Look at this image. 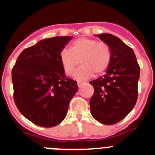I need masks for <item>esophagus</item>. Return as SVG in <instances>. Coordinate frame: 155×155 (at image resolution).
I'll list each match as a JSON object with an SVG mask.
<instances>
[{
    "instance_id": "34e87169",
    "label": "esophagus",
    "mask_w": 155,
    "mask_h": 155,
    "mask_svg": "<svg viewBox=\"0 0 155 155\" xmlns=\"http://www.w3.org/2000/svg\"><path fill=\"white\" fill-rule=\"evenodd\" d=\"M83 84H84V83H82V82H80V81H78V86L79 87H81Z\"/></svg>"
}]
</instances>
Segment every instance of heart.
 Segmentation results:
<instances>
[{"mask_svg": "<svg viewBox=\"0 0 155 155\" xmlns=\"http://www.w3.org/2000/svg\"><path fill=\"white\" fill-rule=\"evenodd\" d=\"M60 60L64 73L73 74L80 61L82 66L73 74L78 81H85L95 74H102L109 67L111 61V50L109 45L96 39L82 37L71 45L70 50H63Z\"/></svg>", "mask_w": 155, "mask_h": 155, "instance_id": "heart-1", "label": "heart"}]
</instances>
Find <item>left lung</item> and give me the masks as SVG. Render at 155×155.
Segmentation results:
<instances>
[{
    "instance_id": "1",
    "label": "left lung",
    "mask_w": 155,
    "mask_h": 155,
    "mask_svg": "<svg viewBox=\"0 0 155 155\" xmlns=\"http://www.w3.org/2000/svg\"><path fill=\"white\" fill-rule=\"evenodd\" d=\"M109 45L111 61L104 76L93 80L91 116L105 125L116 124L134 109L137 99L140 67L134 50L112 34L94 35Z\"/></svg>"
}]
</instances>
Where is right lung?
<instances>
[{
    "mask_svg": "<svg viewBox=\"0 0 155 155\" xmlns=\"http://www.w3.org/2000/svg\"><path fill=\"white\" fill-rule=\"evenodd\" d=\"M72 39L57 36L39 41L21 52L12 69L16 106L35 125L53 127L61 124L78 89L77 81L66 78L60 60V53Z\"/></svg>",
    "mask_w": 155,
    "mask_h": 155,
    "instance_id": "right-lung-1",
    "label": "right lung"
}]
</instances>
